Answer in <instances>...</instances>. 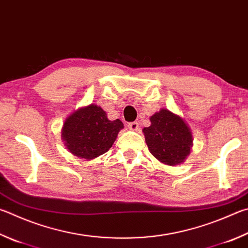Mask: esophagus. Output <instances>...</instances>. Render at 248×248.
<instances>
[{
  "label": "esophagus",
  "instance_id": "1",
  "mask_svg": "<svg viewBox=\"0 0 248 248\" xmlns=\"http://www.w3.org/2000/svg\"><path fill=\"white\" fill-rule=\"evenodd\" d=\"M128 128L130 130H132V131H137V130L139 129V123H138V121H133V123H130V124H128Z\"/></svg>",
  "mask_w": 248,
  "mask_h": 248
}]
</instances>
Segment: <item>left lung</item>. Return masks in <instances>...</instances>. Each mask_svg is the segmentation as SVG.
<instances>
[{"mask_svg":"<svg viewBox=\"0 0 248 248\" xmlns=\"http://www.w3.org/2000/svg\"><path fill=\"white\" fill-rule=\"evenodd\" d=\"M151 125L143 129L151 154L163 164H182L193 146L191 129L181 117L163 108L151 118Z\"/></svg>","mask_w":248,"mask_h":248,"instance_id":"1","label":"left lung"}]
</instances>
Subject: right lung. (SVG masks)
Wrapping results in <instances>:
<instances>
[{
    "instance_id": "1",
    "label": "right lung",
    "mask_w": 248,
    "mask_h": 248,
    "mask_svg": "<svg viewBox=\"0 0 248 248\" xmlns=\"http://www.w3.org/2000/svg\"><path fill=\"white\" fill-rule=\"evenodd\" d=\"M123 128L119 119L109 120L100 106L91 104L67 117L62 139L71 154L93 159L109 150Z\"/></svg>"
}]
</instances>
